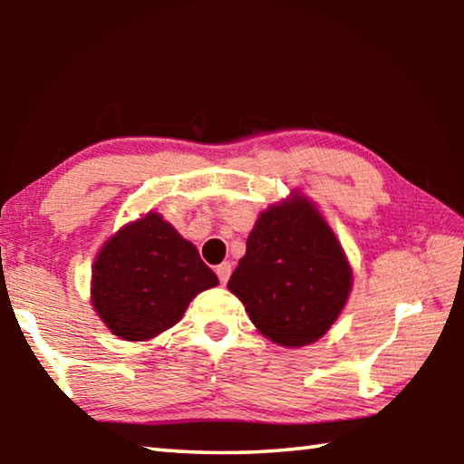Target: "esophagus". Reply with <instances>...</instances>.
<instances>
[{"label":"esophagus","mask_w":464,"mask_h":464,"mask_svg":"<svg viewBox=\"0 0 464 464\" xmlns=\"http://www.w3.org/2000/svg\"><path fill=\"white\" fill-rule=\"evenodd\" d=\"M217 276H218V280H221V285H225V282L229 280V276H231V264L229 262L218 264L217 266Z\"/></svg>","instance_id":"1"}]
</instances>
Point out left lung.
<instances>
[{
    "mask_svg": "<svg viewBox=\"0 0 464 464\" xmlns=\"http://www.w3.org/2000/svg\"><path fill=\"white\" fill-rule=\"evenodd\" d=\"M227 288L264 337L303 348L340 317L352 293V268L315 202L290 192L257 217Z\"/></svg>",
    "mask_w": 464,
    "mask_h": 464,
    "instance_id": "8db88e82",
    "label": "left lung"
}]
</instances>
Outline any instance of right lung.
Segmentation results:
<instances>
[{
	"mask_svg": "<svg viewBox=\"0 0 464 464\" xmlns=\"http://www.w3.org/2000/svg\"><path fill=\"white\" fill-rule=\"evenodd\" d=\"M217 285L198 249L149 210L100 247L90 295L110 332L127 342H147L174 327L192 298Z\"/></svg>",
	"mask_w": 464,
	"mask_h": 464,
	"instance_id": "add662e5",
	"label": "right lung"
}]
</instances>
